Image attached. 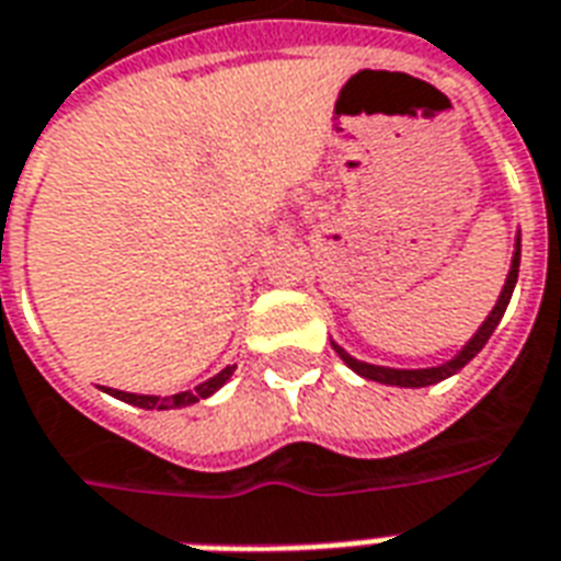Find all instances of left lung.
<instances>
[{
    "instance_id": "8db88e82",
    "label": "left lung",
    "mask_w": 561,
    "mask_h": 561,
    "mask_svg": "<svg viewBox=\"0 0 561 561\" xmlns=\"http://www.w3.org/2000/svg\"><path fill=\"white\" fill-rule=\"evenodd\" d=\"M518 267H520V232L515 234V252H512V264H508L506 285H503V290H500L494 309L489 311V318L482 320L480 329H477V332H473V335L465 341V347H461L453 358L442 362V365H435V367L370 365V362H362V358L350 356L347 350L341 347L337 341H332V347H335V353L341 356V362H344V365H347L353 374L365 376V379H370V382L397 385V388H426V385L442 382V379H447V376L459 374L461 367L468 365L470 358L477 356V353L485 347V341L494 335V329H497V323L503 320V314H506V306H508V299H512V290H515V282H518Z\"/></svg>"
}]
</instances>
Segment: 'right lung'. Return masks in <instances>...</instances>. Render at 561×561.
I'll return each instance as SVG.
<instances>
[{"instance_id":"obj_1","label":"right lung","mask_w":561,"mask_h":561,"mask_svg":"<svg viewBox=\"0 0 561 561\" xmlns=\"http://www.w3.org/2000/svg\"><path fill=\"white\" fill-rule=\"evenodd\" d=\"M234 367L238 365H226L220 374H214L211 379H205V382H199L196 388H187V391H179V394L170 397L131 394V391H117V388H102V391L111 397H117V400H123V403L128 405H138V409H158V412H164V409H185V405H194L199 403V400H205V397L217 394V391L232 379Z\"/></svg>"}]
</instances>
